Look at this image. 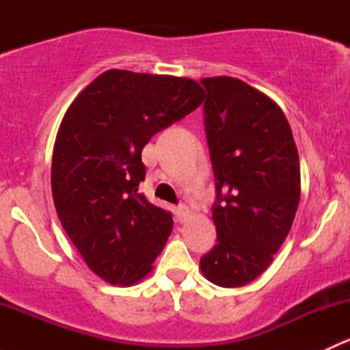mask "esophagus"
Listing matches in <instances>:
<instances>
[{
  "instance_id": "34e87169",
  "label": "esophagus",
  "mask_w": 350,
  "mask_h": 350,
  "mask_svg": "<svg viewBox=\"0 0 350 350\" xmlns=\"http://www.w3.org/2000/svg\"><path fill=\"white\" fill-rule=\"evenodd\" d=\"M188 215H189V210L185 206V204H181V206L176 208V217H178L179 221H185L186 218H188Z\"/></svg>"
}]
</instances>
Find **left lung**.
<instances>
[{
	"instance_id": "8db88e82",
	"label": "left lung",
	"mask_w": 350,
	"mask_h": 350,
	"mask_svg": "<svg viewBox=\"0 0 350 350\" xmlns=\"http://www.w3.org/2000/svg\"><path fill=\"white\" fill-rule=\"evenodd\" d=\"M204 130L217 181L218 243L201 257L210 283L241 288L273 262L301 193L299 157L283 109L237 77H204Z\"/></svg>"
}]
</instances>
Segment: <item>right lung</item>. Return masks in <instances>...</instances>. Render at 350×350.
I'll list each match as a JSON object with an SVG mask.
<instances>
[{"label": "right lung", "mask_w": 350, "mask_h": 350, "mask_svg": "<svg viewBox=\"0 0 350 350\" xmlns=\"http://www.w3.org/2000/svg\"><path fill=\"white\" fill-rule=\"evenodd\" d=\"M189 77L109 69L69 105L52 154V198L86 266L113 286L152 271L172 217L139 193L150 137L203 103Z\"/></svg>", "instance_id": "1"}]
</instances>
